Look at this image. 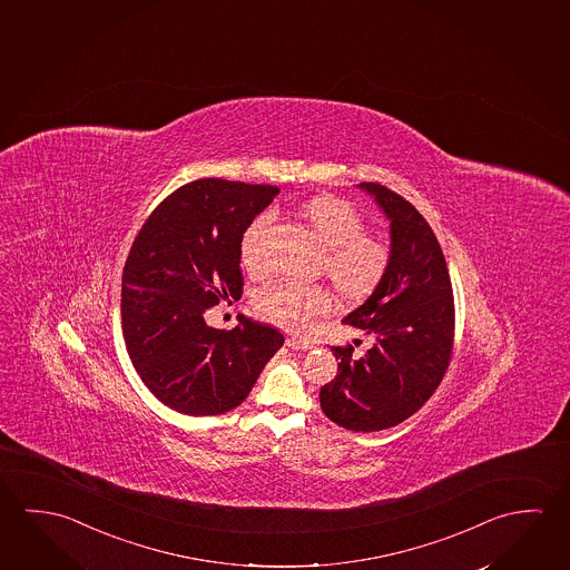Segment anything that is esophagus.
<instances>
[{
	"mask_svg": "<svg viewBox=\"0 0 570 570\" xmlns=\"http://www.w3.org/2000/svg\"><path fill=\"white\" fill-rule=\"evenodd\" d=\"M287 346L293 351H308L313 348V344L308 343L307 338H301V336H289L287 338Z\"/></svg>",
	"mask_w": 570,
	"mask_h": 570,
	"instance_id": "esophagus-1",
	"label": "esophagus"
}]
</instances>
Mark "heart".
Listing matches in <instances>:
<instances>
[{"mask_svg":"<svg viewBox=\"0 0 570 570\" xmlns=\"http://www.w3.org/2000/svg\"><path fill=\"white\" fill-rule=\"evenodd\" d=\"M311 226L325 242V272L344 297H366L382 279L389 265V247L368 232H362L361 212L335 196H318L305 206ZM272 212L255 217L242 239V262L252 273L267 272L265 242L273 226ZM263 315L279 325L301 331L315 316L326 315L333 297L323 285L279 281L257 297Z\"/></svg>","mask_w":570,"mask_h":570,"instance_id":"1","label":"heart"}]
</instances>
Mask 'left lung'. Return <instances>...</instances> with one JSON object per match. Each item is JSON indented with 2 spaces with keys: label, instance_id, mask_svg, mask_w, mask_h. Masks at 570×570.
<instances>
[{
  "label": "left lung",
  "instance_id": "8db88e82",
  "mask_svg": "<svg viewBox=\"0 0 570 570\" xmlns=\"http://www.w3.org/2000/svg\"><path fill=\"white\" fill-rule=\"evenodd\" d=\"M390 222L386 272L371 297L344 316L374 344L356 356L333 346L338 374L321 389L328 420L353 432H379L424 406L448 371L453 344L452 281L434 232L410 202L362 181Z\"/></svg>",
  "mask_w": 570,
  "mask_h": 570
}]
</instances>
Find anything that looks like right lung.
I'll return each mask as SVG.
<instances>
[{"instance_id": "obj_1", "label": "right lung", "mask_w": 570, "mask_h": 570, "mask_svg": "<svg viewBox=\"0 0 570 570\" xmlns=\"http://www.w3.org/2000/svg\"><path fill=\"white\" fill-rule=\"evenodd\" d=\"M277 194L262 184L190 181L136 235L120 323L132 366L164 406L188 416L226 414L285 343L275 326L244 315L232 331L206 323L209 307L242 297L245 229Z\"/></svg>"}]
</instances>
